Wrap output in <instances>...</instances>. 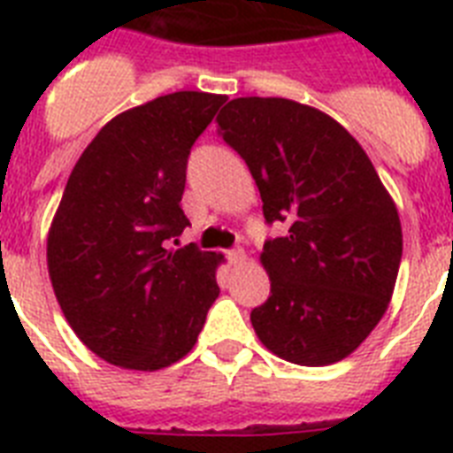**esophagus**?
<instances>
[{
    "mask_svg": "<svg viewBox=\"0 0 453 453\" xmlns=\"http://www.w3.org/2000/svg\"><path fill=\"white\" fill-rule=\"evenodd\" d=\"M227 258H230L233 265H242L247 256H244V249H233V251H227Z\"/></svg>",
    "mask_w": 453,
    "mask_h": 453,
    "instance_id": "1",
    "label": "esophagus"
}]
</instances>
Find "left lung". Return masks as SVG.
<instances>
[{"instance_id": "1", "label": "left lung", "mask_w": 453, "mask_h": 453, "mask_svg": "<svg viewBox=\"0 0 453 453\" xmlns=\"http://www.w3.org/2000/svg\"><path fill=\"white\" fill-rule=\"evenodd\" d=\"M220 136L254 176L268 223L261 265L270 298L251 310L258 341L301 366L352 355L393 298L402 226L362 145L326 112L289 98H234Z\"/></svg>"}]
</instances>
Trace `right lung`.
Wrapping results in <instances>:
<instances>
[{"label":"right lung","instance_id":"obj_1","mask_svg":"<svg viewBox=\"0 0 453 453\" xmlns=\"http://www.w3.org/2000/svg\"><path fill=\"white\" fill-rule=\"evenodd\" d=\"M226 96L176 91L112 117L74 164L46 237L53 294L81 343L157 372L197 343L226 256L173 249L192 143Z\"/></svg>","mask_w":453,"mask_h":453}]
</instances>
